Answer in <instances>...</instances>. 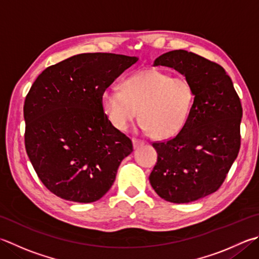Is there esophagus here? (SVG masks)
<instances>
[{"label": "esophagus", "instance_id": "obj_1", "mask_svg": "<svg viewBox=\"0 0 259 259\" xmlns=\"http://www.w3.org/2000/svg\"><path fill=\"white\" fill-rule=\"evenodd\" d=\"M133 144H134V148H139V147L145 145L144 141L139 139H133Z\"/></svg>", "mask_w": 259, "mask_h": 259}]
</instances>
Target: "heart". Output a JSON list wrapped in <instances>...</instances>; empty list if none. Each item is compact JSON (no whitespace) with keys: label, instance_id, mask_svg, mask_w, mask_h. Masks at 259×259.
Instances as JSON below:
<instances>
[{"label":"heart","instance_id":"obj_1","mask_svg":"<svg viewBox=\"0 0 259 259\" xmlns=\"http://www.w3.org/2000/svg\"><path fill=\"white\" fill-rule=\"evenodd\" d=\"M194 101L190 80L147 69L126 78L122 89H106L102 105L115 129L125 131L138 116L141 128L164 138L176 134L189 118Z\"/></svg>","mask_w":259,"mask_h":259}]
</instances>
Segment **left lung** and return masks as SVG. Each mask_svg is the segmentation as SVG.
<instances>
[{
    "mask_svg": "<svg viewBox=\"0 0 259 259\" xmlns=\"http://www.w3.org/2000/svg\"><path fill=\"white\" fill-rule=\"evenodd\" d=\"M154 66L185 75L194 91L186 122L173 138L155 141L149 182L161 199L189 203L220 189L240 149L242 106L222 66L186 50L159 56Z\"/></svg>",
    "mask_w": 259,
    "mask_h": 259,
    "instance_id": "8db88e82",
    "label": "left lung"
}]
</instances>
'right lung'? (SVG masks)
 Returning <instances> with one entry per match:
<instances>
[{
  "label": "right lung",
  "mask_w": 259,
  "mask_h": 259,
  "mask_svg": "<svg viewBox=\"0 0 259 259\" xmlns=\"http://www.w3.org/2000/svg\"><path fill=\"white\" fill-rule=\"evenodd\" d=\"M138 58L79 54L46 68L25 96L24 146L47 189L91 203L110 190L133 141L106 116L102 94Z\"/></svg>",
  "instance_id": "add662e5"
}]
</instances>
